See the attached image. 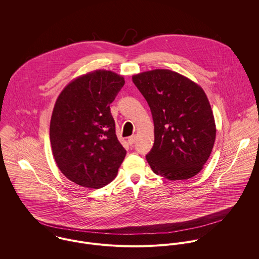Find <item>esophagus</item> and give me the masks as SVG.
<instances>
[{"label": "esophagus", "instance_id": "1", "mask_svg": "<svg viewBox=\"0 0 259 259\" xmlns=\"http://www.w3.org/2000/svg\"><path fill=\"white\" fill-rule=\"evenodd\" d=\"M127 142H128V144L132 146V145L136 142V137H135V136L130 137V138H128V140H127Z\"/></svg>", "mask_w": 259, "mask_h": 259}]
</instances>
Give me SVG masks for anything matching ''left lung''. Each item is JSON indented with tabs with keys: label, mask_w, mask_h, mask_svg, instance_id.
<instances>
[{
	"label": "left lung",
	"mask_w": 259,
	"mask_h": 259,
	"mask_svg": "<svg viewBox=\"0 0 259 259\" xmlns=\"http://www.w3.org/2000/svg\"><path fill=\"white\" fill-rule=\"evenodd\" d=\"M148 102L154 144L147 157L152 171L169 181L196 176L213 148L217 126L202 88L183 74L157 69L133 75Z\"/></svg>",
	"instance_id": "8db88e82"
}]
</instances>
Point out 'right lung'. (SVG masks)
<instances>
[{
  "label": "right lung",
  "mask_w": 259,
  "mask_h": 259,
  "mask_svg": "<svg viewBox=\"0 0 259 259\" xmlns=\"http://www.w3.org/2000/svg\"><path fill=\"white\" fill-rule=\"evenodd\" d=\"M123 84L122 75L97 70L75 77L56 101L52 151L59 169L76 185L101 188L117 175L126 150L116 138L110 105Z\"/></svg>",
  "instance_id": "add662e5"
}]
</instances>
